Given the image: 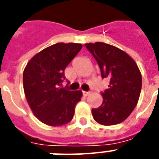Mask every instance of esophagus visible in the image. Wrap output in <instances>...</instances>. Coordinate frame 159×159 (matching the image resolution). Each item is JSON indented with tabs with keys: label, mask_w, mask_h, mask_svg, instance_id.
Here are the masks:
<instances>
[{
	"label": "esophagus",
	"mask_w": 159,
	"mask_h": 159,
	"mask_svg": "<svg viewBox=\"0 0 159 159\" xmlns=\"http://www.w3.org/2000/svg\"><path fill=\"white\" fill-rule=\"evenodd\" d=\"M82 94H83V96H84V97H87V96L90 94V92H84V91H83V92H82Z\"/></svg>",
	"instance_id": "obj_1"
}]
</instances>
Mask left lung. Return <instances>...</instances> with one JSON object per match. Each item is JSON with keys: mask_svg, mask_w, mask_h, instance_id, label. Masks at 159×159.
<instances>
[{"mask_svg": "<svg viewBox=\"0 0 159 159\" xmlns=\"http://www.w3.org/2000/svg\"><path fill=\"white\" fill-rule=\"evenodd\" d=\"M85 46L97 60L102 78L110 82L108 89L102 93V106L92 110L93 118L102 125L121 123L139 102L142 87L140 71L128 53L115 46L102 42Z\"/></svg>", "mask_w": 159, "mask_h": 159, "instance_id": "left-lung-1", "label": "left lung"}]
</instances>
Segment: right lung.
<instances>
[{
  "mask_svg": "<svg viewBox=\"0 0 159 159\" xmlns=\"http://www.w3.org/2000/svg\"><path fill=\"white\" fill-rule=\"evenodd\" d=\"M82 48L81 43H55L36 53L24 70L27 102L34 115L47 125H63L74 116L82 92L60 86L65 79V68Z\"/></svg>",
  "mask_w": 159,
  "mask_h": 159,
  "instance_id": "right-lung-1",
  "label": "right lung"
}]
</instances>
